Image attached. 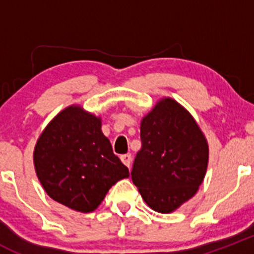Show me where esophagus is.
<instances>
[{"mask_svg":"<svg viewBox=\"0 0 254 254\" xmlns=\"http://www.w3.org/2000/svg\"><path fill=\"white\" fill-rule=\"evenodd\" d=\"M120 160L123 161V163H124L127 167L130 168V165H131V155H130V153H125V155H122V156H120Z\"/></svg>","mask_w":254,"mask_h":254,"instance_id":"1","label":"esophagus"}]
</instances>
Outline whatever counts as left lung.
I'll list each match as a JSON object with an SVG mask.
<instances>
[{"label":"left lung","instance_id":"8db88e82","mask_svg":"<svg viewBox=\"0 0 254 254\" xmlns=\"http://www.w3.org/2000/svg\"><path fill=\"white\" fill-rule=\"evenodd\" d=\"M140 137L132 183L151 209L175 211L203 183L209 160L205 136L188 111L175 99L163 98L143 117Z\"/></svg>","mask_w":254,"mask_h":254}]
</instances>
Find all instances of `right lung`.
Listing matches in <instances>:
<instances>
[{"instance_id": "add662e5", "label": "right lung", "mask_w": 254, "mask_h": 254, "mask_svg": "<svg viewBox=\"0 0 254 254\" xmlns=\"http://www.w3.org/2000/svg\"><path fill=\"white\" fill-rule=\"evenodd\" d=\"M101 127V118L70 106L49 123L35 145L34 167L44 190L76 211L96 210L112 186L129 177Z\"/></svg>"}]
</instances>
